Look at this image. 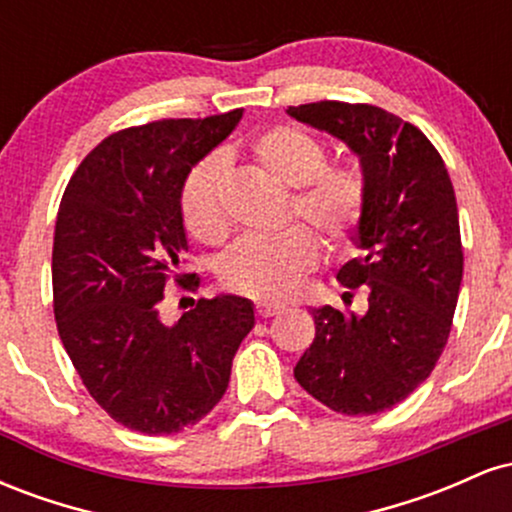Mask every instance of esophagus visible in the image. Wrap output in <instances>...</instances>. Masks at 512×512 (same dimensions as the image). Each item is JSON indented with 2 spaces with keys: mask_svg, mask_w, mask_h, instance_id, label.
<instances>
[{
  "mask_svg": "<svg viewBox=\"0 0 512 512\" xmlns=\"http://www.w3.org/2000/svg\"><path fill=\"white\" fill-rule=\"evenodd\" d=\"M281 310H284V305H279V303H267V301H262V303L255 305V313H257V317H262V320H267V317L279 315Z\"/></svg>",
  "mask_w": 512,
  "mask_h": 512,
  "instance_id": "obj_1",
  "label": "esophagus"
}]
</instances>
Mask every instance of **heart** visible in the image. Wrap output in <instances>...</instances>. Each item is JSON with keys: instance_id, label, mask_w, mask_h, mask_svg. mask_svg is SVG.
Returning <instances> with one entry per match:
<instances>
[{"instance_id": "heart-1", "label": "heart", "mask_w": 512, "mask_h": 512, "mask_svg": "<svg viewBox=\"0 0 512 512\" xmlns=\"http://www.w3.org/2000/svg\"><path fill=\"white\" fill-rule=\"evenodd\" d=\"M250 163L291 190L289 219H301L330 245L342 248L366 219L368 180L351 163H330L327 146L303 129L274 125L248 144ZM223 168L204 161L182 185L180 209L190 236L204 245H221L231 233L223 195ZM320 245L303 226H291L274 238L243 240L219 262V279L228 291L260 301H279L298 289L315 267Z\"/></svg>"}]
</instances>
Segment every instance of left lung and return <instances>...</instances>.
I'll list each match as a JSON object with an SVG mask.
<instances>
[{"label": "left lung", "mask_w": 512, "mask_h": 512, "mask_svg": "<svg viewBox=\"0 0 512 512\" xmlns=\"http://www.w3.org/2000/svg\"><path fill=\"white\" fill-rule=\"evenodd\" d=\"M286 113L342 139L368 180L361 255L337 272L346 298L368 286L366 313L315 308L293 375L337 414H378L424 383L448 344L464 264L455 190L426 134L383 108L317 101Z\"/></svg>", "instance_id": "obj_1"}]
</instances>
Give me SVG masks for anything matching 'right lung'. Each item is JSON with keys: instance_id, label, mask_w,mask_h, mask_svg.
<instances>
[{"instance_id": "add662e5", "label": "right lung", "mask_w": 512, "mask_h": 512, "mask_svg": "<svg viewBox=\"0 0 512 512\" xmlns=\"http://www.w3.org/2000/svg\"><path fill=\"white\" fill-rule=\"evenodd\" d=\"M243 110L156 120L105 137L74 170L57 211L52 308L88 395L117 424L170 436L219 404L233 356L255 327L248 298H199L175 325L158 305L170 279L187 291L180 195L192 166Z\"/></svg>"}]
</instances>
